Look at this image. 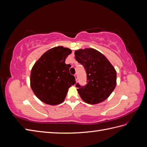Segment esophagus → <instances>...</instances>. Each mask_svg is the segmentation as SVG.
<instances>
[{
	"mask_svg": "<svg viewBox=\"0 0 147 147\" xmlns=\"http://www.w3.org/2000/svg\"><path fill=\"white\" fill-rule=\"evenodd\" d=\"M74 76L75 77V79H76V81H77V79H78V75H77V74H75L74 75Z\"/></svg>",
	"mask_w": 147,
	"mask_h": 147,
	"instance_id": "esophagus-1",
	"label": "esophagus"
}]
</instances>
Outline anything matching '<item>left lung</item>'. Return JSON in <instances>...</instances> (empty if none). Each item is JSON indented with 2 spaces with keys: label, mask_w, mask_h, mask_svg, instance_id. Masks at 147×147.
I'll use <instances>...</instances> for the list:
<instances>
[{
  "label": "left lung",
  "mask_w": 147,
  "mask_h": 147,
  "mask_svg": "<svg viewBox=\"0 0 147 147\" xmlns=\"http://www.w3.org/2000/svg\"><path fill=\"white\" fill-rule=\"evenodd\" d=\"M75 57L82 64L87 74L85 86L76 84L82 99L89 104H97L106 100L117 85V72L100 52L94 48L79 49Z\"/></svg>",
  "instance_id": "1"
}]
</instances>
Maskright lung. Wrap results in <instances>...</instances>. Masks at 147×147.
Wrapping results in <instances>:
<instances>
[{"label": "right lung", "mask_w": 147, "mask_h": 147, "mask_svg": "<svg viewBox=\"0 0 147 147\" xmlns=\"http://www.w3.org/2000/svg\"><path fill=\"white\" fill-rule=\"evenodd\" d=\"M72 51L58 46L47 51L35 62L30 72V84L38 99L56 105L64 102L69 88L75 84L65 59Z\"/></svg>", "instance_id": "add662e5"}]
</instances>
